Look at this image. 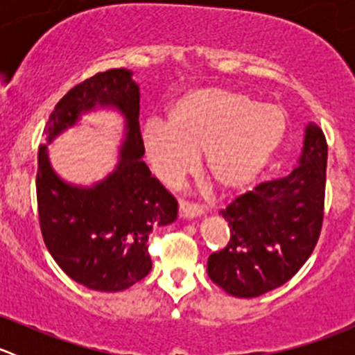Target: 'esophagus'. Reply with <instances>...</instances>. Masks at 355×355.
Masks as SVG:
<instances>
[{"label": "esophagus", "instance_id": "34e87169", "mask_svg": "<svg viewBox=\"0 0 355 355\" xmlns=\"http://www.w3.org/2000/svg\"><path fill=\"white\" fill-rule=\"evenodd\" d=\"M202 207L198 206V204L187 202V200H180V206H178V214L184 220H192V218H198L202 214Z\"/></svg>", "mask_w": 355, "mask_h": 355}]
</instances>
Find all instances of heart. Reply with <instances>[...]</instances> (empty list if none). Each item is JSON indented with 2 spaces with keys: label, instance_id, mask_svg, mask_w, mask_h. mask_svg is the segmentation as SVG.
Masks as SVG:
<instances>
[{
  "label": "heart",
  "instance_id": "heart-1",
  "mask_svg": "<svg viewBox=\"0 0 355 355\" xmlns=\"http://www.w3.org/2000/svg\"><path fill=\"white\" fill-rule=\"evenodd\" d=\"M166 116L168 121L149 120L141 134L157 177L175 184L202 153L204 175L223 194L254 184L287 134L280 106L230 89L184 92L168 106Z\"/></svg>",
  "mask_w": 355,
  "mask_h": 355
}]
</instances>
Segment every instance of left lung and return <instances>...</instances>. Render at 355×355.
<instances>
[{
  "instance_id": "8db88e82",
  "label": "left lung",
  "mask_w": 355,
  "mask_h": 355,
  "mask_svg": "<svg viewBox=\"0 0 355 355\" xmlns=\"http://www.w3.org/2000/svg\"><path fill=\"white\" fill-rule=\"evenodd\" d=\"M299 164L228 204L230 242L207 259V275L227 293L259 297L287 284L309 259L323 225L328 146L309 123Z\"/></svg>"
}]
</instances>
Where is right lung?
Instances as JSON below:
<instances>
[{
    "instance_id": "right-lung-1",
    "label": "right lung",
    "mask_w": 355,
    "mask_h": 355,
    "mask_svg": "<svg viewBox=\"0 0 355 355\" xmlns=\"http://www.w3.org/2000/svg\"><path fill=\"white\" fill-rule=\"evenodd\" d=\"M139 101L130 70L96 73L60 99L44 128L48 142L37 153L35 191L44 244L71 280L99 292H120L148 277L149 234L178 214L177 200L142 161ZM96 107L116 109L124 116L121 157L91 188L68 184L52 170L47 144Z\"/></svg>"
}]
</instances>
